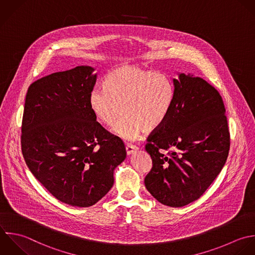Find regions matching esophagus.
<instances>
[{"label":"esophagus","instance_id":"esophagus-1","mask_svg":"<svg viewBox=\"0 0 255 255\" xmlns=\"http://www.w3.org/2000/svg\"><path fill=\"white\" fill-rule=\"evenodd\" d=\"M137 147L136 146H134V145H130V144H128V145H126V152H127V155H132L133 153H135L136 151H137Z\"/></svg>","mask_w":255,"mask_h":255}]
</instances>
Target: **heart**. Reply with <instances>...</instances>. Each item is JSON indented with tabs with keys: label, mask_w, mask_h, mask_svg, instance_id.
<instances>
[{
	"label": "heart",
	"mask_w": 255,
	"mask_h": 255,
	"mask_svg": "<svg viewBox=\"0 0 255 255\" xmlns=\"http://www.w3.org/2000/svg\"><path fill=\"white\" fill-rule=\"evenodd\" d=\"M176 89L173 79L139 65H123L111 70L102 89L91 91L88 104L95 118L105 126L125 116L112 131L133 141L146 132L159 129L174 106Z\"/></svg>",
	"instance_id": "obj_1"
}]
</instances>
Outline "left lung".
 Masks as SVG:
<instances>
[{
    "instance_id": "8db88e82",
    "label": "left lung",
    "mask_w": 255,
    "mask_h": 255,
    "mask_svg": "<svg viewBox=\"0 0 255 255\" xmlns=\"http://www.w3.org/2000/svg\"><path fill=\"white\" fill-rule=\"evenodd\" d=\"M173 82L174 106L145 148L153 167L144 183L158 202L180 208L198 200L215 181L231 142L219 91L191 73H179Z\"/></svg>"
}]
</instances>
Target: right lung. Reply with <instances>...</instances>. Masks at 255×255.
<instances>
[{
  "instance_id": "right-lung-1",
  "label": "right lung",
  "mask_w": 255,
  "mask_h": 255,
  "mask_svg": "<svg viewBox=\"0 0 255 255\" xmlns=\"http://www.w3.org/2000/svg\"><path fill=\"white\" fill-rule=\"evenodd\" d=\"M87 65L51 73L27 89L21 152L35 179L58 201L86 208L112 188L126 158L123 141L106 131L88 97L97 73Z\"/></svg>"
}]
</instances>
